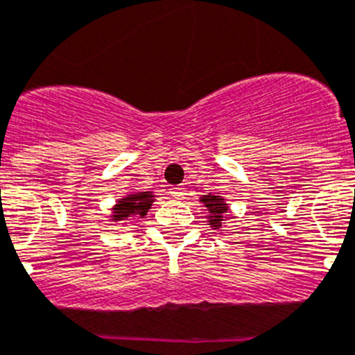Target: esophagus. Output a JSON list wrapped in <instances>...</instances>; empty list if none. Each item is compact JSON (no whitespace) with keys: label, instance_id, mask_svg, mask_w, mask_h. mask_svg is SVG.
I'll return each instance as SVG.
<instances>
[{"label":"esophagus","instance_id":"34e87169","mask_svg":"<svg viewBox=\"0 0 355 355\" xmlns=\"http://www.w3.org/2000/svg\"><path fill=\"white\" fill-rule=\"evenodd\" d=\"M169 196H171V198H175V200H182L184 196H186V189H184L182 186L171 187V189H169Z\"/></svg>","mask_w":355,"mask_h":355}]
</instances>
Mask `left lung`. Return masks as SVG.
<instances>
[{"mask_svg": "<svg viewBox=\"0 0 355 355\" xmlns=\"http://www.w3.org/2000/svg\"><path fill=\"white\" fill-rule=\"evenodd\" d=\"M200 202H203V205L207 207L209 212V225L214 227V229H221V221H223V214L229 211L227 203L223 198L214 195H205L203 198H200Z\"/></svg>", "mask_w": 355, "mask_h": 355, "instance_id": "8db88e82", "label": "left lung"}]
</instances>
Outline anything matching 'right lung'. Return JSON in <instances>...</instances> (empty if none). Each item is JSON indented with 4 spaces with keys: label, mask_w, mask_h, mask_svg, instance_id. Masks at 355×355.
<instances>
[{
    "label": "right lung",
    "mask_w": 355,
    "mask_h": 355,
    "mask_svg": "<svg viewBox=\"0 0 355 355\" xmlns=\"http://www.w3.org/2000/svg\"><path fill=\"white\" fill-rule=\"evenodd\" d=\"M152 203H153L152 193H148V191H143V193H132V195L125 196V198H121L118 203H116L112 220L114 221L126 220L130 214L146 216L148 209L152 207Z\"/></svg>",
    "instance_id": "right-lung-1"
}]
</instances>
